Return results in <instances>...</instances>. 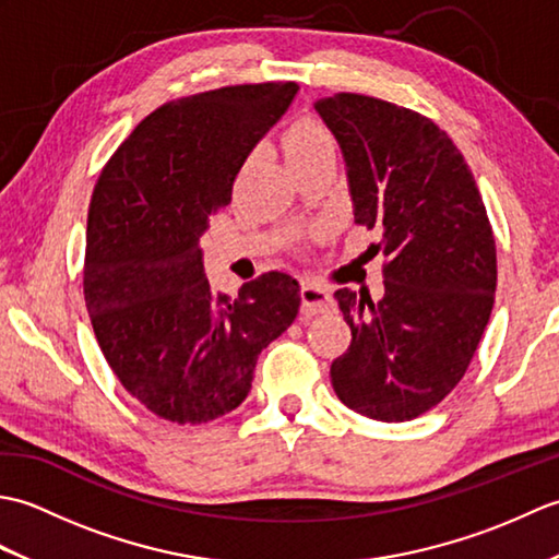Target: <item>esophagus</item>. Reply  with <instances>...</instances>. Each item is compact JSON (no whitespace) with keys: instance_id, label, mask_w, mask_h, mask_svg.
I'll return each instance as SVG.
<instances>
[{"instance_id":"34e87169","label":"esophagus","mask_w":559,"mask_h":559,"mask_svg":"<svg viewBox=\"0 0 559 559\" xmlns=\"http://www.w3.org/2000/svg\"><path fill=\"white\" fill-rule=\"evenodd\" d=\"M300 312L305 317H314V314H324L334 310V298L326 288H319L314 283H302L300 288Z\"/></svg>"}]
</instances>
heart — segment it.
<instances>
[{"instance_id": "1", "label": "heart", "mask_w": 559, "mask_h": 559, "mask_svg": "<svg viewBox=\"0 0 559 559\" xmlns=\"http://www.w3.org/2000/svg\"><path fill=\"white\" fill-rule=\"evenodd\" d=\"M283 153L293 168V165L324 156V153H336V144L324 124L317 120H298L283 134Z\"/></svg>"}]
</instances>
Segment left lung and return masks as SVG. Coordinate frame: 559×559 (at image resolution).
<instances>
[{"mask_svg":"<svg viewBox=\"0 0 559 559\" xmlns=\"http://www.w3.org/2000/svg\"><path fill=\"white\" fill-rule=\"evenodd\" d=\"M346 160L355 223L382 233L384 298L334 293L350 348L336 396L382 423L435 408L466 374L497 288L495 237L454 141L394 103L336 93L314 103Z\"/></svg>","mask_w":559,"mask_h":559,"instance_id":"obj_1","label":"left lung"}]
</instances>
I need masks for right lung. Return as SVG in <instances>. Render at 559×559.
I'll return each mask as SVG.
<instances>
[{
  "instance_id": "add662e5",
  "label": "right lung",
  "mask_w": 559,
  "mask_h": 559,
  "mask_svg": "<svg viewBox=\"0 0 559 559\" xmlns=\"http://www.w3.org/2000/svg\"><path fill=\"white\" fill-rule=\"evenodd\" d=\"M298 83H245L170 100L141 122L93 189L83 295L122 386L158 418L201 425L252 389L259 353L286 331L300 286L269 271L230 298L204 273L201 235Z\"/></svg>"
}]
</instances>
